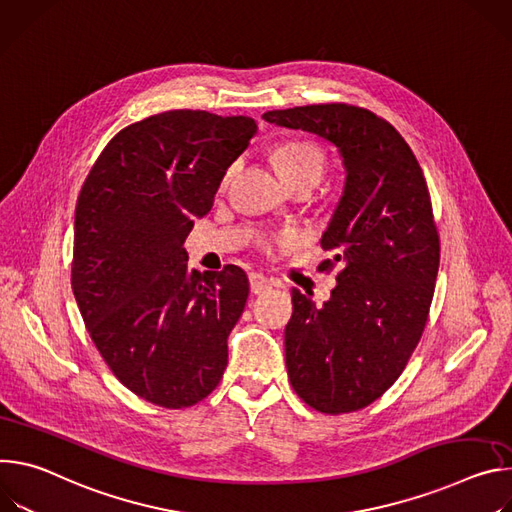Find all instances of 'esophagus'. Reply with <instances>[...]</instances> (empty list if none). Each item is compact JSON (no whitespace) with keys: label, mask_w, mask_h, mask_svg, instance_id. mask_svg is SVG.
I'll return each mask as SVG.
<instances>
[{"label":"esophagus","mask_w":512,"mask_h":512,"mask_svg":"<svg viewBox=\"0 0 512 512\" xmlns=\"http://www.w3.org/2000/svg\"><path fill=\"white\" fill-rule=\"evenodd\" d=\"M250 291H252L254 295H264V293L272 291V282H270L264 274L252 272V274H250Z\"/></svg>","instance_id":"esophagus-1"}]
</instances>
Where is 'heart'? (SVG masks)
<instances>
[{
    "label": "heart",
    "instance_id": "obj_1",
    "mask_svg": "<svg viewBox=\"0 0 512 512\" xmlns=\"http://www.w3.org/2000/svg\"><path fill=\"white\" fill-rule=\"evenodd\" d=\"M274 164H276L278 175L285 183H293L303 177L321 179L323 168H325V152L319 144L311 140H291V142L280 144L274 150ZM285 240L295 242V236L287 234Z\"/></svg>",
    "mask_w": 512,
    "mask_h": 512
}]
</instances>
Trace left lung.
Masks as SVG:
<instances>
[{
    "instance_id": "8db88e82",
    "label": "left lung",
    "mask_w": 512,
    "mask_h": 512,
    "mask_svg": "<svg viewBox=\"0 0 512 512\" xmlns=\"http://www.w3.org/2000/svg\"><path fill=\"white\" fill-rule=\"evenodd\" d=\"M262 120L317 134L344 158V195L321 238L333 252L323 270H342L323 307L293 289L285 356L311 409L352 413L394 384L423 335L439 270L429 189L403 136L364 107L303 105Z\"/></svg>"
}]
</instances>
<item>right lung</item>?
<instances>
[{
	"label": "right lung",
	"instance_id": "right-lung-1",
	"mask_svg": "<svg viewBox=\"0 0 512 512\" xmlns=\"http://www.w3.org/2000/svg\"><path fill=\"white\" fill-rule=\"evenodd\" d=\"M256 130L246 116L162 111L113 136L81 187L73 293L109 370L152 405L203 401L227 366L248 276L189 270L183 244Z\"/></svg>",
	"mask_w": 512,
	"mask_h": 512
}]
</instances>
